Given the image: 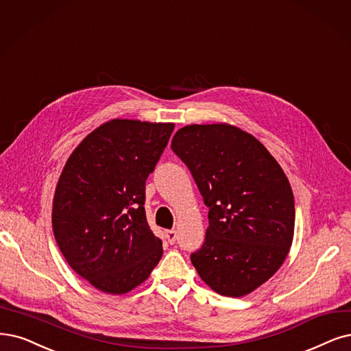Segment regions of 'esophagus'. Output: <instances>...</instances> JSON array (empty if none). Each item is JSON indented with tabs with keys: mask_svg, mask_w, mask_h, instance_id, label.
<instances>
[{
	"mask_svg": "<svg viewBox=\"0 0 351 351\" xmlns=\"http://www.w3.org/2000/svg\"><path fill=\"white\" fill-rule=\"evenodd\" d=\"M165 236H166L167 241L171 243V244H173V243L176 241V237H178V234H176V231H175V230H166Z\"/></svg>",
	"mask_w": 351,
	"mask_h": 351,
	"instance_id": "esophagus-1",
	"label": "esophagus"
}]
</instances>
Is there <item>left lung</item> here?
<instances>
[{
  "label": "left lung",
  "instance_id": "left-lung-1",
  "mask_svg": "<svg viewBox=\"0 0 351 351\" xmlns=\"http://www.w3.org/2000/svg\"><path fill=\"white\" fill-rule=\"evenodd\" d=\"M171 147L210 208L205 241L191 254L193 267L219 295H249L291 250L295 202L287 175L254 136L227 123L185 125Z\"/></svg>",
  "mask_w": 351,
  "mask_h": 351
}]
</instances>
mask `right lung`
Returning <instances> with one entry per match:
<instances>
[{
    "mask_svg": "<svg viewBox=\"0 0 351 351\" xmlns=\"http://www.w3.org/2000/svg\"><path fill=\"white\" fill-rule=\"evenodd\" d=\"M173 128L114 119L90 132L64 163L51 208L53 234L68 265L102 292L133 291L163 254L147 224L146 179Z\"/></svg>",
    "mask_w": 351,
    "mask_h": 351,
    "instance_id": "right-lung-1",
    "label": "right lung"
}]
</instances>
